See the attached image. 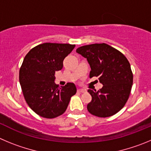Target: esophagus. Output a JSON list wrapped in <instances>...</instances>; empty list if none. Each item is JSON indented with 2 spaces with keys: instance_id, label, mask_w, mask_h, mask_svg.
Returning <instances> with one entry per match:
<instances>
[{
  "instance_id": "34e87169",
  "label": "esophagus",
  "mask_w": 151,
  "mask_h": 151,
  "mask_svg": "<svg viewBox=\"0 0 151 151\" xmlns=\"http://www.w3.org/2000/svg\"><path fill=\"white\" fill-rule=\"evenodd\" d=\"M86 89H77V92H81V93H83V92H85Z\"/></svg>"
}]
</instances>
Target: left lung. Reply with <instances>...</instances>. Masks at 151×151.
Returning <instances> with one entry per match:
<instances>
[{"label":"left lung","mask_w":151,"mask_h":151,"mask_svg":"<svg viewBox=\"0 0 151 151\" xmlns=\"http://www.w3.org/2000/svg\"><path fill=\"white\" fill-rule=\"evenodd\" d=\"M76 52L87 59L91 68L89 77H98L103 85L99 91L88 89L92 96L88 111L99 117L116 114L124 107L131 92L133 74L128 59L104 43L83 46Z\"/></svg>","instance_id":"8db88e82"}]
</instances>
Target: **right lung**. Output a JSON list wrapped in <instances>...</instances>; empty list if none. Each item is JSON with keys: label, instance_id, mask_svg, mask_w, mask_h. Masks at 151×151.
Segmentation results:
<instances>
[{"label": "right lung", "instance_id": "add662e5", "mask_svg": "<svg viewBox=\"0 0 151 151\" xmlns=\"http://www.w3.org/2000/svg\"><path fill=\"white\" fill-rule=\"evenodd\" d=\"M75 47L69 43H44L25 55L19 69V83L25 100L37 115L52 119L63 114L70 98L77 92L73 83L59 87L54 83L55 71Z\"/></svg>", "mask_w": 151, "mask_h": 151}]
</instances>
